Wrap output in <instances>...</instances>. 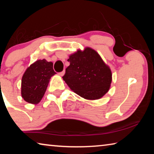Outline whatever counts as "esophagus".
<instances>
[{"label": "esophagus", "instance_id": "obj_1", "mask_svg": "<svg viewBox=\"0 0 154 154\" xmlns=\"http://www.w3.org/2000/svg\"><path fill=\"white\" fill-rule=\"evenodd\" d=\"M64 73H65V71H63L62 72H59L58 73V75H60V76H61V77H62L63 76V75H64Z\"/></svg>", "mask_w": 154, "mask_h": 154}]
</instances>
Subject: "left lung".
Returning a JSON list of instances; mask_svg holds the SVG:
<instances>
[{
  "mask_svg": "<svg viewBox=\"0 0 154 154\" xmlns=\"http://www.w3.org/2000/svg\"><path fill=\"white\" fill-rule=\"evenodd\" d=\"M70 65L62 78L70 89L87 100H97L110 88V68L94 49L85 48L69 56Z\"/></svg>",
  "mask_w": 154,
  "mask_h": 154,
  "instance_id": "1",
  "label": "left lung"
}]
</instances>
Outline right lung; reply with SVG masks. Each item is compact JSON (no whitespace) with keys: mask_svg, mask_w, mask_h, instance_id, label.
<instances>
[{"mask_svg":"<svg viewBox=\"0 0 154 154\" xmlns=\"http://www.w3.org/2000/svg\"><path fill=\"white\" fill-rule=\"evenodd\" d=\"M56 72L53 62L38 60L26 70L22 79L21 94L28 103L36 105L41 100L48 86L51 77Z\"/></svg>","mask_w":154,"mask_h":154,"instance_id":"right-lung-1","label":"right lung"}]
</instances>
